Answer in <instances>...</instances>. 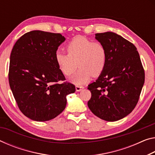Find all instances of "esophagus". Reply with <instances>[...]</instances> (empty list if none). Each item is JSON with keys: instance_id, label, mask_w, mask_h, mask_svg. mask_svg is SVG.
Segmentation results:
<instances>
[{"instance_id": "esophagus-1", "label": "esophagus", "mask_w": 155, "mask_h": 155, "mask_svg": "<svg viewBox=\"0 0 155 155\" xmlns=\"http://www.w3.org/2000/svg\"><path fill=\"white\" fill-rule=\"evenodd\" d=\"M84 87L83 86H81V85H76V90L77 91V92H80V91H81Z\"/></svg>"}]
</instances>
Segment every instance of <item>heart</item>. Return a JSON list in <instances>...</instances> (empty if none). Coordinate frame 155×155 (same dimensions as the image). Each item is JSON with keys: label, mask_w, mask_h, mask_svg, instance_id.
I'll return each instance as SVG.
<instances>
[{"label": "heart", "mask_w": 155, "mask_h": 155, "mask_svg": "<svg viewBox=\"0 0 155 155\" xmlns=\"http://www.w3.org/2000/svg\"><path fill=\"white\" fill-rule=\"evenodd\" d=\"M65 50L68 54L59 51L56 53L55 61L59 70L67 77L75 72L77 65L79 67L77 72L70 78L74 84H84L92 76L98 77L104 71L107 63V51L102 43L93 42L85 36H78L68 44Z\"/></svg>", "instance_id": "b5f03b06"}]
</instances>
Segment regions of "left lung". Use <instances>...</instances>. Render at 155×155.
<instances>
[{"instance_id": "obj_1", "label": "left lung", "mask_w": 155, "mask_h": 155, "mask_svg": "<svg viewBox=\"0 0 155 155\" xmlns=\"http://www.w3.org/2000/svg\"><path fill=\"white\" fill-rule=\"evenodd\" d=\"M95 36L106 49L107 63L98 79L88 85L92 97L87 105L100 119L118 121L128 115L138 103L144 70L136 47L130 41L110 31Z\"/></svg>"}]
</instances>
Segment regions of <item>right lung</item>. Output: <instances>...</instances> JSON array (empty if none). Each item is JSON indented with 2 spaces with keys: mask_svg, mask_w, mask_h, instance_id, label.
<instances>
[{
  "mask_svg": "<svg viewBox=\"0 0 155 155\" xmlns=\"http://www.w3.org/2000/svg\"><path fill=\"white\" fill-rule=\"evenodd\" d=\"M61 34L40 30L25 34L12 48L9 68V86L22 113L31 120L46 121L60 114L66 96L75 86L65 81L55 61Z\"/></svg>",
  "mask_w": 155,
  "mask_h": 155,
  "instance_id": "1",
  "label": "right lung"
}]
</instances>
